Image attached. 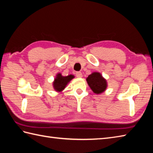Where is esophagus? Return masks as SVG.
<instances>
[{
    "label": "esophagus",
    "mask_w": 153,
    "mask_h": 153,
    "mask_svg": "<svg viewBox=\"0 0 153 153\" xmlns=\"http://www.w3.org/2000/svg\"><path fill=\"white\" fill-rule=\"evenodd\" d=\"M76 75L77 77H82V76H83L82 73L81 72V71H77V72L76 73Z\"/></svg>",
    "instance_id": "34e87169"
}]
</instances>
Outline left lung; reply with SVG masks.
Masks as SVG:
<instances>
[{"label": "left lung", "mask_w": 153, "mask_h": 153, "mask_svg": "<svg viewBox=\"0 0 153 153\" xmlns=\"http://www.w3.org/2000/svg\"><path fill=\"white\" fill-rule=\"evenodd\" d=\"M90 88L96 94L105 91L107 87L106 81L99 72H93L86 79Z\"/></svg>", "instance_id": "8db88e82"}]
</instances>
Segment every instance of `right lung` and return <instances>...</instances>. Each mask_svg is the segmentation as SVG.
I'll use <instances>...</instances> for the list:
<instances>
[{"instance_id":"obj_1","label":"right lung","mask_w":153,"mask_h":153,"mask_svg":"<svg viewBox=\"0 0 153 153\" xmlns=\"http://www.w3.org/2000/svg\"><path fill=\"white\" fill-rule=\"evenodd\" d=\"M74 77L73 75H70L68 76H62L61 74H58L56 77L54 79L53 82L54 89L56 91H62L66 85Z\"/></svg>"}]
</instances>
